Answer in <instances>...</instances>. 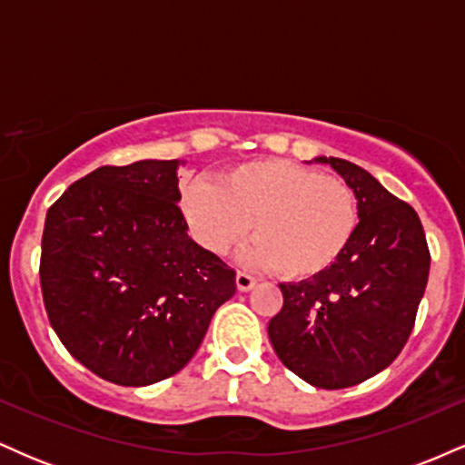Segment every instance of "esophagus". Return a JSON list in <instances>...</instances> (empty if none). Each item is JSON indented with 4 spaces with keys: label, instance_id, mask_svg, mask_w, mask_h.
Instances as JSON below:
<instances>
[{
    "label": "esophagus",
    "instance_id": "obj_1",
    "mask_svg": "<svg viewBox=\"0 0 465 465\" xmlns=\"http://www.w3.org/2000/svg\"><path fill=\"white\" fill-rule=\"evenodd\" d=\"M236 286L240 292H249L251 288L255 286V277L249 275V273H242V271H238L236 273Z\"/></svg>",
    "mask_w": 465,
    "mask_h": 465
}]
</instances>
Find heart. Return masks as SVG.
Listing matches in <instances>:
<instances>
[{"label":"heart","instance_id":"1","mask_svg":"<svg viewBox=\"0 0 465 465\" xmlns=\"http://www.w3.org/2000/svg\"><path fill=\"white\" fill-rule=\"evenodd\" d=\"M181 214L203 249L225 255L249 233L244 264L277 269L288 280L325 273L359 227V203L343 179L284 159L240 163L181 190Z\"/></svg>","mask_w":465,"mask_h":465}]
</instances>
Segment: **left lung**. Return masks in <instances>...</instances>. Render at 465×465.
<instances>
[{"instance_id":"8db88e82","label":"left lung","mask_w":465,"mask_h":465,"mask_svg":"<svg viewBox=\"0 0 465 465\" xmlns=\"http://www.w3.org/2000/svg\"><path fill=\"white\" fill-rule=\"evenodd\" d=\"M328 163L354 190L359 227L334 266L280 284L284 306L269 339L292 373L319 389L354 387L391 365L413 330L430 253L420 216L361 165Z\"/></svg>"}]
</instances>
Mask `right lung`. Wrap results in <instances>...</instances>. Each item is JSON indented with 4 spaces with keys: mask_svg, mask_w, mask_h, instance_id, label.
Listing matches in <instances>:
<instances>
[{
    "mask_svg": "<svg viewBox=\"0 0 465 465\" xmlns=\"http://www.w3.org/2000/svg\"><path fill=\"white\" fill-rule=\"evenodd\" d=\"M179 159L103 165L47 210L41 291L52 328L89 371L146 387L188 365L236 271L188 236Z\"/></svg>",
    "mask_w": 465,
    "mask_h": 465,
    "instance_id": "1",
    "label": "right lung"
}]
</instances>
